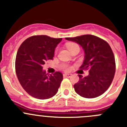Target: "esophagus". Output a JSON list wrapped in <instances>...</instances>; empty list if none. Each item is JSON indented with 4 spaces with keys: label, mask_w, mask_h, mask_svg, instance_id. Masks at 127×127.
<instances>
[{
    "label": "esophagus",
    "mask_w": 127,
    "mask_h": 127,
    "mask_svg": "<svg viewBox=\"0 0 127 127\" xmlns=\"http://www.w3.org/2000/svg\"><path fill=\"white\" fill-rule=\"evenodd\" d=\"M64 76L65 77H70L72 76V74H64Z\"/></svg>",
    "instance_id": "34e87169"
}]
</instances>
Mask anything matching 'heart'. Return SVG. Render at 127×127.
Listing matches in <instances>:
<instances>
[{
	"label": "heart",
	"mask_w": 127,
	"mask_h": 127,
	"mask_svg": "<svg viewBox=\"0 0 127 127\" xmlns=\"http://www.w3.org/2000/svg\"><path fill=\"white\" fill-rule=\"evenodd\" d=\"M67 46V48H68V50L71 52L73 50H74L75 48H79L78 45H77V44L76 43H72V42H69V43H67L66 44ZM64 69L66 71H68V70H70V67H69L68 65H64Z\"/></svg>",
	"instance_id": "1"
}]
</instances>
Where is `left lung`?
<instances>
[{
    "mask_svg": "<svg viewBox=\"0 0 127 127\" xmlns=\"http://www.w3.org/2000/svg\"><path fill=\"white\" fill-rule=\"evenodd\" d=\"M65 39L79 44L83 48L85 59L80 69L89 70V74L86 77L78 75L79 81L74 85L75 92L88 98L101 95L111 84L116 70L115 58L109 44L89 34Z\"/></svg>",
    "mask_w": 127,
    "mask_h": 127,
    "instance_id": "obj_1",
    "label": "left lung"
}]
</instances>
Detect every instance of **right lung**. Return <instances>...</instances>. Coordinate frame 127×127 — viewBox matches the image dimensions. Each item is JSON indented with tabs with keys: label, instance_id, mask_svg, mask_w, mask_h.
<instances>
[{
	"label": "right lung",
	"instance_id": "add662e5",
	"mask_svg": "<svg viewBox=\"0 0 127 127\" xmlns=\"http://www.w3.org/2000/svg\"><path fill=\"white\" fill-rule=\"evenodd\" d=\"M62 40L45 35H33L26 39L18 50L16 73L23 89L34 98L48 99L58 92L63 74L56 72L48 75L42 66L53 60L55 50Z\"/></svg>",
	"mask_w": 127,
	"mask_h": 127
}]
</instances>
